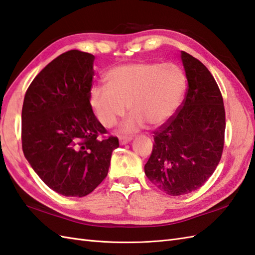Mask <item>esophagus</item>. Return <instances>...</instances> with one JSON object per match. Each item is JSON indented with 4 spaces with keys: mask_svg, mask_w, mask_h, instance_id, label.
<instances>
[{
    "mask_svg": "<svg viewBox=\"0 0 255 255\" xmlns=\"http://www.w3.org/2000/svg\"><path fill=\"white\" fill-rule=\"evenodd\" d=\"M119 140H120V144H121V145H124V144H127V143H128V142H131L132 137H131V136H128V137L121 136L120 138H119Z\"/></svg>",
    "mask_w": 255,
    "mask_h": 255,
    "instance_id": "obj_1",
    "label": "esophagus"
}]
</instances>
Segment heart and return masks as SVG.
<instances>
[{"mask_svg": "<svg viewBox=\"0 0 255 255\" xmlns=\"http://www.w3.org/2000/svg\"><path fill=\"white\" fill-rule=\"evenodd\" d=\"M105 85L89 89V103L105 128L115 127L127 112L132 113L122 129L134 132L145 123L160 127L177 111L183 98L186 78L174 63L140 61L113 66Z\"/></svg>", "mask_w": 255, "mask_h": 255, "instance_id": "b5f03b06", "label": "heart"}]
</instances>
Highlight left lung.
I'll use <instances>...</instances> for the list:
<instances>
[{
    "label": "left lung",
    "instance_id": "1",
    "mask_svg": "<svg viewBox=\"0 0 255 255\" xmlns=\"http://www.w3.org/2000/svg\"><path fill=\"white\" fill-rule=\"evenodd\" d=\"M188 89L174 115L154 131V146L145 174L165 193H191L211 177L225 144L223 96L201 61L181 51Z\"/></svg>",
    "mask_w": 255,
    "mask_h": 255
}]
</instances>
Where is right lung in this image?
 Returning a JSON list of instances; mask_svg holds the SVG:
<instances>
[{"label":"right lung","instance_id":"add662e5","mask_svg":"<svg viewBox=\"0 0 255 255\" xmlns=\"http://www.w3.org/2000/svg\"><path fill=\"white\" fill-rule=\"evenodd\" d=\"M95 56L78 50L59 55L28 87L21 110V145L44 183L64 196L83 197L108 174L116 136L94 115L89 89Z\"/></svg>","mask_w":255,"mask_h":255}]
</instances>
